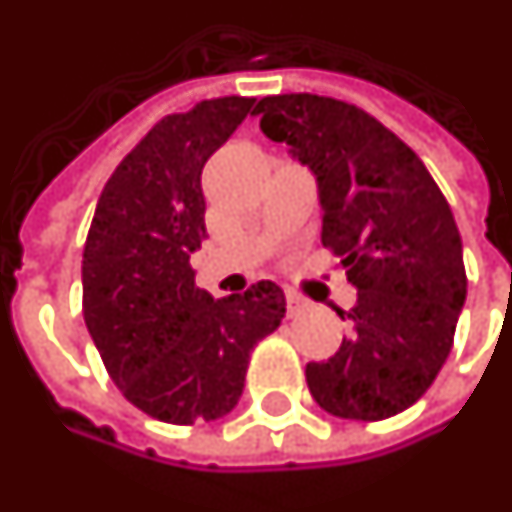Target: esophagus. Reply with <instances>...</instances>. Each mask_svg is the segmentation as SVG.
<instances>
[{
    "instance_id": "1",
    "label": "esophagus",
    "mask_w": 512,
    "mask_h": 512,
    "mask_svg": "<svg viewBox=\"0 0 512 512\" xmlns=\"http://www.w3.org/2000/svg\"><path fill=\"white\" fill-rule=\"evenodd\" d=\"M285 307H288V316H296V313H302L307 307V302L299 296V293L288 291L285 293Z\"/></svg>"
}]
</instances>
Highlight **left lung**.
I'll return each instance as SVG.
<instances>
[{"label":"left lung","instance_id":"obj_1","mask_svg":"<svg viewBox=\"0 0 512 512\" xmlns=\"http://www.w3.org/2000/svg\"><path fill=\"white\" fill-rule=\"evenodd\" d=\"M260 130L316 174L321 244L357 288L341 349L307 363V388L338 418L382 421L416 405L446 363L466 302L463 241L418 155L366 110L316 94L255 107Z\"/></svg>","mask_w":512,"mask_h":512}]
</instances>
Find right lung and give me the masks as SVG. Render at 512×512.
Segmentation results:
<instances>
[{"mask_svg": "<svg viewBox=\"0 0 512 512\" xmlns=\"http://www.w3.org/2000/svg\"><path fill=\"white\" fill-rule=\"evenodd\" d=\"M249 113L255 99L221 96L157 121L110 174L82 249V316L107 374L166 424L227 416L285 316L271 280L213 299L191 268L207 238L202 169Z\"/></svg>", "mask_w": 512, "mask_h": 512, "instance_id": "add662e5", "label": "right lung"}]
</instances>
